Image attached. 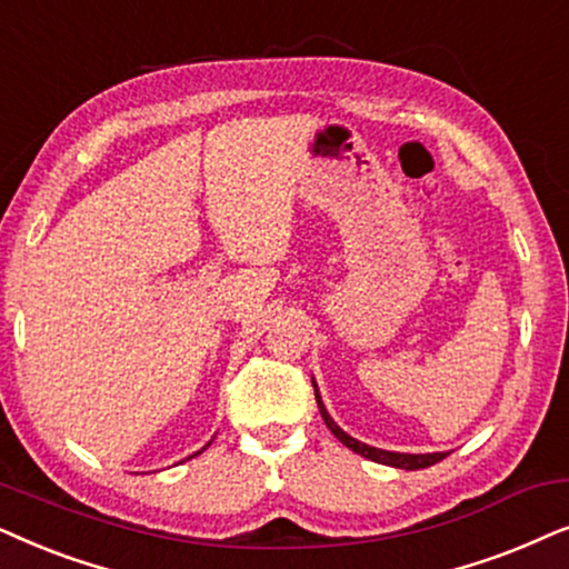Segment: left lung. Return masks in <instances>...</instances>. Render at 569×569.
I'll return each instance as SVG.
<instances>
[{"mask_svg": "<svg viewBox=\"0 0 569 569\" xmlns=\"http://www.w3.org/2000/svg\"><path fill=\"white\" fill-rule=\"evenodd\" d=\"M312 385H315V380H312ZM315 398H317V406H320V413H322L325 423H328V429L332 431V435H336V437L340 439V442L346 445L348 450L359 452L361 458H369V460H375V463H382V466L406 468V471H419V468H429V466L439 463V460L448 458V452H427V456H411V452H390V450H377V448H369V445L359 442V439L348 437L346 431L340 429L338 423L330 419V413L325 411V406H322V400H320V392H317V385H315Z\"/></svg>", "mask_w": 569, "mask_h": 569, "instance_id": "obj_1", "label": "left lung"}]
</instances>
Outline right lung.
Wrapping results in <instances>:
<instances>
[{"label": "right lung", "instance_id": "add662e5", "mask_svg": "<svg viewBox=\"0 0 569 569\" xmlns=\"http://www.w3.org/2000/svg\"><path fill=\"white\" fill-rule=\"evenodd\" d=\"M202 450H206V448H202Z\"/></svg>", "mask_w": 569, "mask_h": 569}]
</instances>
